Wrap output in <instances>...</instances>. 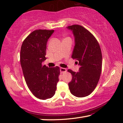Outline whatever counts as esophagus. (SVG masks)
<instances>
[{
    "label": "esophagus",
    "instance_id": "obj_1",
    "mask_svg": "<svg viewBox=\"0 0 123 123\" xmlns=\"http://www.w3.org/2000/svg\"><path fill=\"white\" fill-rule=\"evenodd\" d=\"M60 72H61L62 73H65V72H67L66 69L64 68H60Z\"/></svg>",
    "mask_w": 123,
    "mask_h": 123
}]
</instances>
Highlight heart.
I'll return each instance as SVG.
<instances>
[{
	"label": "heart",
	"mask_w": 123,
	"mask_h": 123,
	"mask_svg": "<svg viewBox=\"0 0 123 123\" xmlns=\"http://www.w3.org/2000/svg\"><path fill=\"white\" fill-rule=\"evenodd\" d=\"M67 38H68V37H67Z\"/></svg>",
	"instance_id": "heart-1"
}]
</instances>
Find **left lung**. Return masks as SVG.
I'll return each instance as SVG.
<instances>
[{
    "label": "left lung",
    "mask_w": 123,
    "mask_h": 123,
    "mask_svg": "<svg viewBox=\"0 0 123 123\" xmlns=\"http://www.w3.org/2000/svg\"><path fill=\"white\" fill-rule=\"evenodd\" d=\"M73 32L75 46L72 58L80 65L78 72L68 69L72 74L68 83L72 95L78 97L90 95L97 86L102 69V53L95 36L83 26L74 25L68 26Z\"/></svg>",
    "instance_id": "left-lung-1"
}]
</instances>
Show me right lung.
I'll list each match as a JSON object with an SVG mask.
<instances>
[{
    "instance_id": "add662e5",
    "label": "right lung",
    "mask_w": 123,
    "mask_h": 123,
    "mask_svg": "<svg viewBox=\"0 0 123 123\" xmlns=\"http://www.w3.org/2000/svg\"><path fill=\"white\" fill-rule=\"evenodd\" d=\"M54 30H37L23 41L20 62L28 88L37 98L46 100L55 95L59 81V67L48 68L42 63L45 57L48 40Z\"/></svg>"
}]
</instances>
